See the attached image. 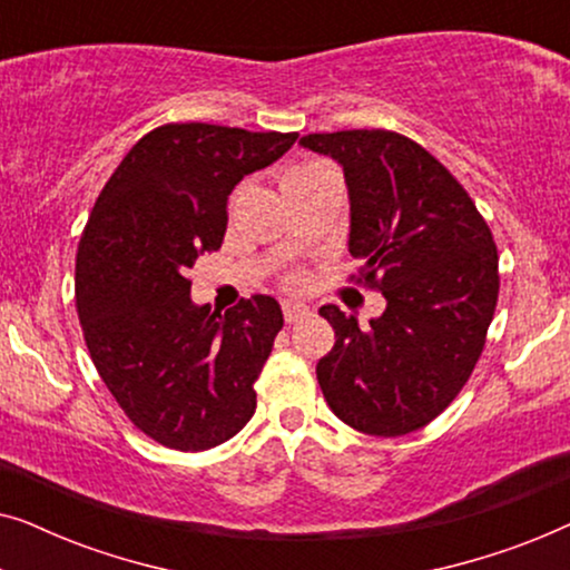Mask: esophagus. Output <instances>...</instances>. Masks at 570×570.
Listing matches in <instances>:
<instances>
[{
  "mask_svg": "<svg viewBox=\"0 0 570 570\" xmlns=\"http://www.w3.org/2000/svg\"><path fill=\"white\" fill-rule=\"evenodd\" d=\"M283 316L287 324L301 322L303 316H308V306H303L298 301H283Z\"/></svg>",
  "mask_w": 570,
  "mask_h": 570,
  "instance_id": "34e87169",
  "label": "esophagus"
}]
</instances>
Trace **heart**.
<instances>
[{
  "mask_svg": "<svg viewBox=\"0 0 570 570\" xmlns=\"http://www.w3.org/2000/svg\"><path fill=\"white\" fill-rule=\"evenodd\" d=\"M326 170H334L330 163H322V160H314V163H301V166L291 168L285 174L283 181H293V178H308V176H316V174H326ZM306 283V275H303L301 269H293L285 275V285L287 287H301Z\"/></svg>",
  "mask_w": 570,
  "mask_h": 570,
  "instance_id": "obj_1",
  "label": "heart"
}]
</instances>
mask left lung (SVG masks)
<instances>
[{"label": "left lung", "instance_id": "obj_1", "mask_svg": "<svg viewBox=\"0 0 570 570\" xmlns=\"http://www.w3.org/2000/svg\"><path fill=\"white\" fill-rule=\"evenodd\" d=\"M345 170L355 283L386 311L361 330L322 306L334 347L316 365L324 400L368 435H404L441 415L485 347L498 303V248L464 186L425 147L389 129L301 137Z\"/></svg>", "mask_w": 570, "mask_h": 570}]
</instances>
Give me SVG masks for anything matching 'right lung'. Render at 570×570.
Listing matches in <instances>:
<instances>
[{"label": "right lung", "instance_id": "add662e5", "mask_svg": "<svg viewBox=\"0 0 570 570\" xmlns=\"http://www.w3.org/2000/svg\"><path fill=\"white\" fill-rule=\"evenodd\" d=\"M295 139V131L163 124L98 194L77 246V316L108 392L163 446L213 449L254 415V381L283 330L279 303L254 295L220 316L194 306L186 275L220 248L233 186Z\"/></svg>", "mask_w": 570, "mask_h": 570}]
</instances>
